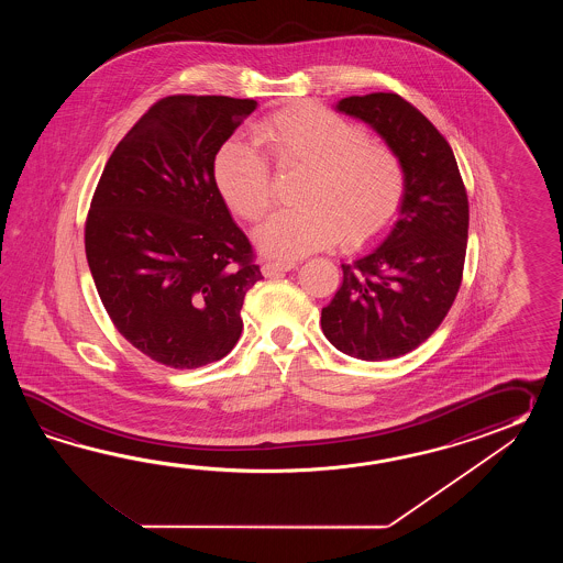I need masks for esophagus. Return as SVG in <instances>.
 <instances>
[{"label":"esophagus","mask_w":563,"mask_h":563,"mask_svg":"<svg viewBox=\"0 0 563 563\" xmlns=\"http://www.w3.org/2000/svg\"><path fill=\"white\" fill-rule=\"evenodd\" d=\"M296 267L294 262H264L262 265V272H264L265 277H274L279 276V274H284V272H291Z\"/></svg>","instance_id":"34e87169"}]
</instances>
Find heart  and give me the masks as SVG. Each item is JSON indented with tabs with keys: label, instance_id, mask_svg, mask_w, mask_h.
Returning <instances> with one entry per match:
<instances>
[{
	"label": "heart",
	"instance_id": "1",
	"mask_svg": "<svg viewBox=\"0 0 563 563\" xmlns=\"http://www.w3.org/2000/svg\"><path fill=\"white\" fill-rule=\"evenodd\" d=\"M257 143L279 168H303L299 209L267 217L253 238L269 257L298 260L344 238L362 245L400 211L407 175L393 148L371 143L358 124L334 110L299 104L265 119ZM217 189L229 207L255 221L272 203L267 158L255 144L231 139L213 161Z\"/></svg>",
	"mask_w": 563,
	"mask_h": 563
}]
</instances>
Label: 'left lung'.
Wrapping results in <instances>:
<instances>
[{"label": "left lung", "mask_w": 563, "mask_h": 563, "mask_svg": "<svg viewBox=\"0 0 563 563\" xmlns=\"http://www.w3.org/2000/svg\"><path fill=\"white\" fill-rule=\"evenodd\" d=\"M335 110L366 122L395 151L407 192L380 245L342 264V286L322 310L323 335L352 358H398L422 344L455 301L467 252V191L443 134L405 98L347 96Z\"/></svg>", "instance_id": "8db88e82"}]
</instances>
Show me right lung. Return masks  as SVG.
<instances>
[{"mask_svg": "<svg viewBox=\"0 0 563 563\" xmlns=\"http://www.w3.org/2000/svg\"><path fill=\"white\" fill-rule=\"evenodd\" d=\"M255 100L168 96L108 158L86 221V260L112 323L170 368L228 356L245 294L264 279L217 189V151Z\"/></svg>", "mask_w": 563, "mask_h": 563, "instance_id": "1", "label": "right lung"}]
</instances>
